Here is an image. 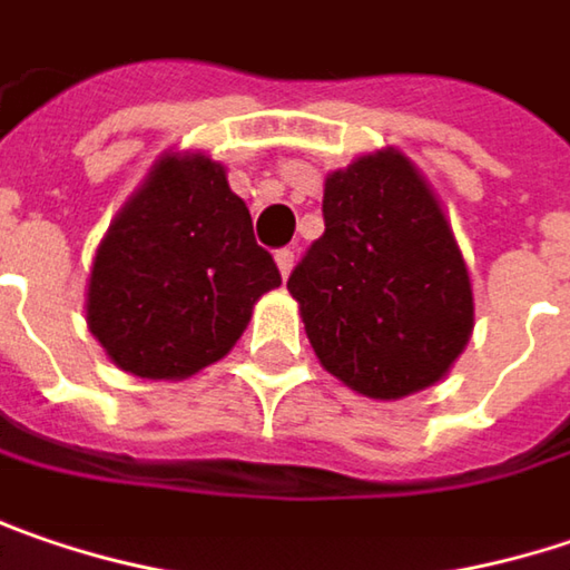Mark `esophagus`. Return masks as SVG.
I'll use <instances>...</instances> for the list:
<instances>
[{"instance_id": "34e87169", "label": "esophagus", "mask_w": 570, "mask_h": 570, "mask_svg": "<svg viewBox=\"0 0 570 570\" xmlns=\"http://www.w3.org/2000/svg\"><path fill=\"white\" fill-rule=\"evenodd\" d=\"M277 257V267H281V274L289 277V271H293V261H296V252L293 248H281V252L274 254Z\"/></svg>"}]
</instances>
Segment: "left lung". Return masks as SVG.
<instances>
[{
	"label": "left lung",
	"mask_w": 570,
	"mask_h": 570,
	"mask_svg": "<svg viewBox=\"0 0 570 570\" xmlns=\"http://www.w3.org/2000/svg\"><path fill=\"white\" fill-rule=\"evenodd\" d=\"M322 216L286 281L322 367L374 400L442 381L474 328V296L429 184L400 151L367 154L325 180Z\"/></svg>",
	"instance_id": "8db88e82"
}]
</instances>
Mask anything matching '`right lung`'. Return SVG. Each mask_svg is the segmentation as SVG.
I'll use <instances>...</instances> for the list:
<instances>
[{"mask_svg": "<svg viewBox=\"0 0 570 570\" xmlns=\"http://www.w3.org/2000/svg\"><path fill=\"white\" fill-rule=\"evenodd\" d=\"M274 286L281 271L225 167L167 154L96 252L86 322L121 371L174 381L232 352Z\"/></svg>", "mask_w": 570, "mask_h": 570, "instance_id": "right-lung-1", "label": "right lung"}]
</instances>
